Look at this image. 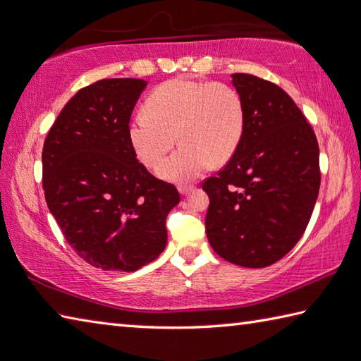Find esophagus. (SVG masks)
<instances>
[{"label": "esophagus", "mask_w": 361, "mask_h": 361, "mask_svg": "<svg viewBox=\"0 0 361 361\" xmlns=\"http://www.w3.org/2000/svg\"><path fill=\"white\" fill-rule=\"evenodd\" d=\"M192 189H194V186H190V185H189V186H188V185H180V186H178V190H180L181 195L189 194Z\"/></svg>", "instance_id": "34e87169"}]
</instances>
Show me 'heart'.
Instances as JSON below:
<instances>
[{
	"mask_svg": "<svg viewBox=\"0 0 361 361\" xmlns=\"http://www.w3.org/2000/svg\"><path fill=\"white\" fill-rule=\"evenodd\" d=\"M245 130V104L239 91L220 82L176 78L152 91L145 109L128 124V140L145 166L161 161L157 173L167 181L194 180L206 167L233 158Z\"/></svg>",
	"mask_w": 361,
	"mask_h": 361,
	"instance_id": "obj_1",
	"label": "heart"
}]
</instances>
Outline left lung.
Here are the masks:
<instances>
[{"label": "left lung", "instance_id": "8db88e82", "mask_svg": "<svg viewBox=\"0 0 361 361\" xmlns=\"http://www.w3.org/2000/svg\"><path fill=\"white\" fill-rule=\"evenodd\" d=\"M245 130L233 158L203 183L206 235L220 257L247 268L278 262L301 239L317 203L321 173L313 128L286 91L235 73Z\"/></svg>", "mask_w": 361, "mask_h": 361}]
</instances>
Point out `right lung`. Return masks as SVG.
Returning a JSON list of instances; mask_svg holds the SVG:
<instances>
[{
    "mask_svg": "<svg viewBox=\"0 0 361 361\" xmlns=\"http://www.w3.org/2000/svg\"><path fill=\"white\" fill-rule=\"evenodd\" d=\"M147 82L104 79L79 90L44 140L43 190L65 239L90 265L136 271L167 243L166 217L180 203L128 140L130 116Z\"/></svg>",
    "mask_w": 361,
    "mask_h": 361,
    "instance_id": "obj_1",
    "label": "right lung"
}]
</instances>
